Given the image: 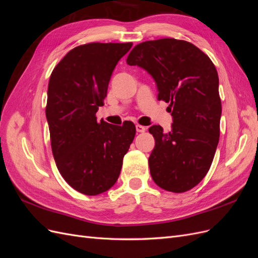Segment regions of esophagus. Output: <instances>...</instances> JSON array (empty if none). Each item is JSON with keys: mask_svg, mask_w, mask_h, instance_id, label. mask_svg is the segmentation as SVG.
Segmentation results:
<instances>
[{"mask_svg": "<svg viewBox=\"0 0 258 258\" xmlns=\"http://www.w3.org/2000/svg\"><path fill=\"white\" fill-rule=\"evenodd\" d=\"M136 129H137V132H144L146 130V127L142 126V124H137Z\"/></svg>", "mask_w": 258, "mask_h": 258, "instance_id": "esophagus-1", "label": "esophagus"}]
</instances>
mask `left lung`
Masks as SVG:
<instances>
[{"label": "left lung", "instance_id": "1", "mask_svg": "<svg viewBox=\"0 0 258 258\" xmlns=\"http://www.w3.org/2000/svg\"><path fill=\"white\" fill-rule=\"evenodd\" d=\"M150 74L158 100L170 103L173 123L169 132L150 127L155 147L148 158L151 175L162 189L184 192L206 176L220 140L222 103L218 75L207 54L175 38L146 41L127 58Z\"/></svg>", "mask_w": 258, "mask_h": 258}]
</instances>
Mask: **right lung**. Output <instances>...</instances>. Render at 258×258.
Listing matches in <instances>:
<instances>
[{"instance_id":"1","label":"right lung","mask_w":258,"mask_h":258,"mask_svg":"<svg viewBox=\"0 0 258 258\" xmlns=\"http://www.w3.org/2000/svg\"><path fill=\"white\" fill-rule=\"evenodd\" d=\"M132 43H89L70 50L48 83L47 118L54 161L66 182L87 196L108 190L136 136L132 121L97 120L108 83Z\"/></svg>"}]
</instances>
